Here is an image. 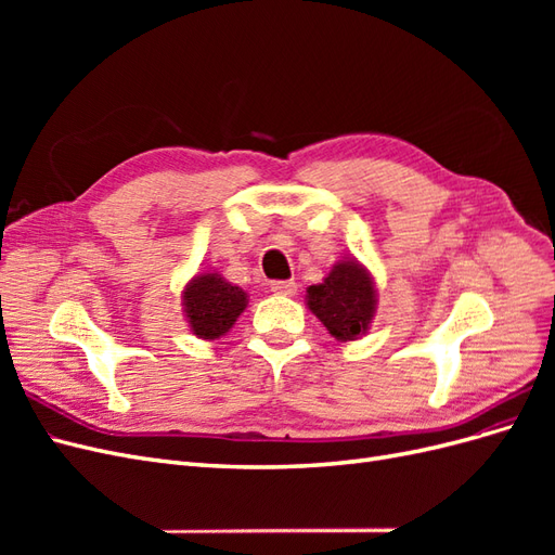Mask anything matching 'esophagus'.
Masks as SVG:
<instances>
[{"label": "esophagus", "instance_id": "1", "mask_svg": "<svg viewBox=\"0 0 555 555\" xmlns=\"http://www.w3.org/2000/svg\"><path fill=\"white\" fill-rule=\"evenodd\" d=\"M296 282L294 280H275L271 282V292L282 294V296H294L296 294Z\"/></svg>", "mask_w": 555, "mask_h": 555}]
</instances>
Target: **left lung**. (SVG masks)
Segmentation results:
<instances>
[{
	"instance_id": "obj_1",
	"label": "left lung",
	"mask_w": 555,
	"mask_h": 555,
	"mask_svg": "<svg viewBox=\"0 0 555 555\" xmlns=\"http://www.w3.org/2000/svg\"><path fill=\"white\" fill-rule=\"evenodd\" d=\"M308 308L335 340H357L371 328L377 310L375 280L357 259H343L308 287Z\"/></svg>"
}]
</instances>
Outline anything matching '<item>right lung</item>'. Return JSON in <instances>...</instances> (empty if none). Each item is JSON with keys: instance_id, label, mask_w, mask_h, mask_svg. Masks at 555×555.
I'll use <instances>...</instances> for the list:
<instances>
[{"instance_id": "add662e5", "label": "right lung", "mask_w": 555, "mask_h": 555, "mask_svg": "<svg viewBox=\"0 0 555 555\" xmlns=\"http://www.w3.org/2000/svg\"><path fill=\"white\" fill-rule=\"evenodd\" d=\"M182 306L196 338L215 340L236 324L247 308V294L220 273H204L184 284Z\"/></svg>"}]
</instances>
